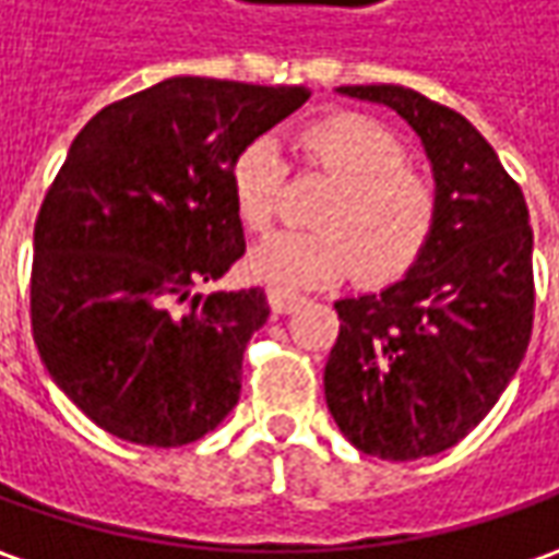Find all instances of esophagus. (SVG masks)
<instances>
[{
  "mask_svg": "<svg viewBox=\"0 0 559 559\" xmlns=\"http://www.w3.org/2000/svg\"><path fill=\"white\" fill-rule=\"evenodd\" d=\"M302 299L306 297H299V294H294V290H278V287H269V306H272V312H278V316L294 312Z\"/></svg>",
  "mask_w": 559,
  "mask_h": 559,
  "instance_id": "obj_1",
  "label": "esophagus"
}]
</instances>
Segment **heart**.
I'll return each instance as SVG.
<instances>
[{"mask_svg":"<svg viewBox=\"0 0 559 559\" xmlns=\"http://www.w3.org/2000/svg\"><path fill=\"white\" fill-rule=\"evenodd\" d=\"M302 164L337 179L316 213V231H281L250 250V272L269 287H328L353 265L365 278L405 272L436 222V188L405 166L408 154L383 123L334 114L302 126L294 139ZM284 160L272 139H253L231 157L228 188L247 228H269L281 206Z\"/></svg>","mask_w":559,"mask_h":559,"instance_id":"obj_1","label":"heart"}]
</instances>
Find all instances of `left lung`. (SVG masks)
<instances>
[{
  "label": "left lung",
  "mask_w": 559,
  "mask_h": 559,
  "mask_svg": "<svg viewBox=\"0 0 559 559\" xmlns=\"http://www.w3.org/2000/svg\"><path fill=\"white\" fill-rule=\"evenodd\" d=\"M395 110L427 151L436 222L402 278L334 302L324 399L358 452L414 461L457 445L526 356L535 309L530 210L471 120L405 86H340Z\"/></svg>",
  "instance_id": "obj_1"
}]
</instances>
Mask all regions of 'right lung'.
Wrapping results in <instances>:
<instances>
[{"instance_id":"1","label":"right lung","mask_w":559,"mask_h":559,"mask_svg":"<svg viewBox=\"0 0 559 559\" xmlns=\"http://www.w3.org/2000/svg\"><path fill=\"white\" fill-rule=\"evenodd\" d=\"M306 86L169 76L73 139L33 231L29 321L61 393L117 439L176 449L241 395L260 287L194 294L243 257L228 166Z\"/></svg>"}]
</instances>
